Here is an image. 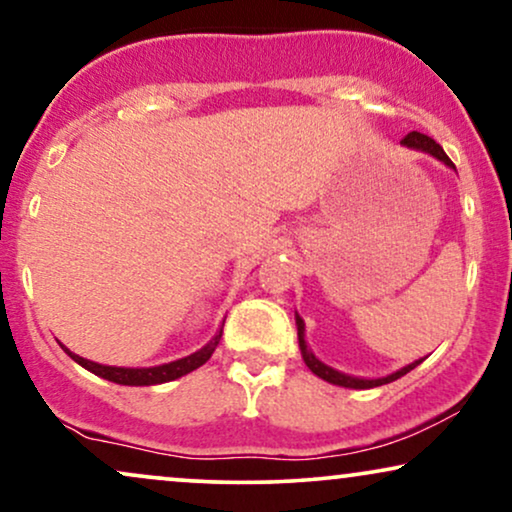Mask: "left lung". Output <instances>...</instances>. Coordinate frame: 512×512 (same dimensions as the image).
Returning a JSON list of instances; mask_svg holds the SVG:
<instances>
[{"label": "left lung", "mask_w": 512, "mask_h": 512, "mask_svg": "<svg viewBox=\"0 0 512 512\" xmlns=\"http://www.w3.org/2000/svg\"><path fill=\"white\" fill-rule=\"evenodd\" d=\"M401 144L409 146V148H416V151H425V153L435 155V158H437V160H442L444 165L454 167V163H451V160H449V155L444 153V148L439 146L435 139H430L428 134L409 132V134H406L404 139H401ZM454 170H456V167H454ZM295 321H297V340H300V349H302V359H304V364L309 366V371H312L314 375H319V378L328 380V383H333V385H340V387H352V390H368V387L387 385V383H392V380L401 378V375H406L409 371H413V368H416V366L420 364V361H423V359H420V361H416V364L404 366V368H401V371L392 373V375H387V378H378V380L352 378V375H345V373L335 371V368H331V366L321 364V361L316 359L314 354L309 352V349H307V342H304V323H302V319H300V316H297V314H295Z\"/></svg>", "instance_id": "left-lung-1"}]
</instances>
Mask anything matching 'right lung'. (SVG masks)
Masks as SVG:
<instances>
[{
	"mask_svg": "<svg viewBox=\"0 0 512 512\" xmlns=\"http://www.w3.org/2000/svg\"><path fill=\"white\" fill-rule=\"evenodd\" d=\"M219 338H222V331H219L215 338H212L203 349L193 352L191 357H184V359H179V361H170V364L153 366V368L103 366V364H96V361L77 357V354H73L66 347H63V349H66V352L77 361V364L87 368V371L101 375V378L111 380V383H118V385H160V383H170V380L181 378V375L196 371L198 366H203L205 361L212 357V352H215V347L219 345Z\"/></svg>",
	"mask_w": 512,
	"mask_h": 512,
	"instance_id": "add662e5",
	"label": "right lung"
}]
</instances>
